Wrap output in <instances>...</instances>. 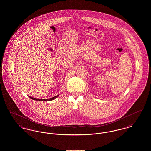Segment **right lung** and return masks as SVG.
Returning a JSON list of instances; mask_svg holds the SVG:
<instances>
[{
    "instance_id": "obj_1",
    "label": "right lung",
    "mask_w": 151,
    "mask_h": 151,
    "mask_svg": "<svg viewBox=\"0 0 151 151\" xmlns=\"http://www.w3.org/2000/svg\"><path fill=\"white\" fill-rule=\"evenodd\" d=\"M59 96V94L57 95V96H54V97H52V98H50V99H36V98H33V97H30V96H29V97L31 99H32V100H36V101H52L53 100H54V99H55L57 97Z\"/></svg>"
}]
</instances>
